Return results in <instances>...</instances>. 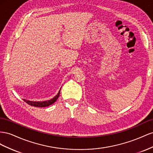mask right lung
<instances>
[{
  "instance_id": "obj_1",
  "label": "right lung",
  "mask_w": 153,
  "mask_h": 153,
  "mask_svg": "<svg viewBox=\"0 0 153 153\" xmlns=\"http://www.w3.org/2000/svg\"><path fill=\"white\" fill-rule=\"evenodd\" d=\"M61 90V89H60ZM60 90L59 91L58 94L56 95L54 98H52L51 100H49V101H42V102H40V101H28V100L26 99H23L24 101L27 103L30 106H33L34 107H46V106H49L50 105H51L52 104H53L54 102H55L56 101V100L58 99V98L59 97V94H60Z\"/></svg>"
}]
</instances>
